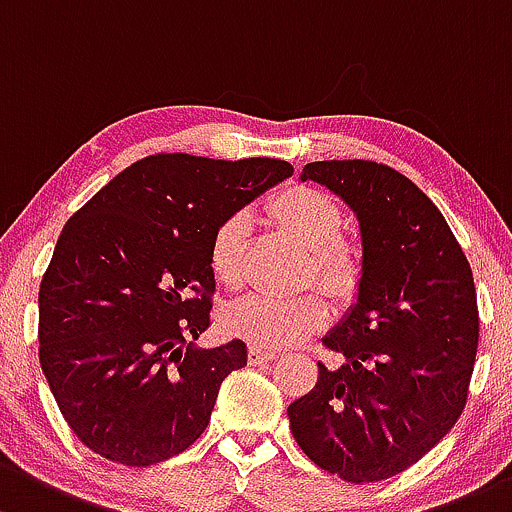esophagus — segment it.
<instances>
[{"label":"esophagus","mask_w":512,"mask_h":512,"mask_svg":"<svg viewBox=\"0 0 512 512\" xmlns=\"http://www.w3.org/2000/svg\"><path fill=\"white\" fill-rule=\"evenodd\" d=\"M272 358H274V353L267 351V348H260V346H250V351H247V360H250V365L270 363Z\"/></svg>","instance_id":"1"}]
</instances>
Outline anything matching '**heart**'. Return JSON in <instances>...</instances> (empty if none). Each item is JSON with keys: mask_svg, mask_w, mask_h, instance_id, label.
Instances as JSON below:
<instances>
[{"mask_svg": "<svg viewBox=\"0 0 512 512\" xmlns=\"http://www.w3.org/2000/svg\"><path fill=\"white\" fill-rule=\"evenodd\" d=\"M267 215L309 245L306 282L316 279L336 297H348L358 289L365 272V250L360 240L341 233L343 211L328 193L304 184L287 186L267 201ZM245 242V213H230L215 225L208 242V265L223 287L238 289L245 279ZM326 319L328 304L319 292L299 297L252 294L225 311V328L252 346L284 348L314 333Z\"/></svg>", "mask_w": 512, "mask_h": 512, "instance_id": "heart-1", "label": "heart"}]
</instances>
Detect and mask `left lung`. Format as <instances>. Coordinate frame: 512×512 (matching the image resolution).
<instances>
[{
	"mask_svg": "<svg viewBox=\"0 0 512 512\" xmlns=\"http://www.w3.org/2000/svg\"><path fill=\"white\" fill-rule=\"evenodd\" d=\"M301 179L353 208L365 272L351 314L324 338L341 365L289 405L316 466L373 483L417 464L469 397L478 348L473 272L439 208L407 176L368 159L311 161Z\"/></svg>",
	"mask_w": 512,
	"mask_h": 512,
	"instance_id": "8db88e82",
	"label": "left lung"
}]
</instances>
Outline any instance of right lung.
Masks as SVG:
<instances>
[{"instance_id":"right-lung-1","label":"right lung","mask_w":512,"mask_h":512,"mask_svg":"<svg viewBox=\"0 0 512 512\" xmlns=\"http://www.w3.org/2000/svg\"><path fill=\"white\" fill-rule=\"evenodd\" d=\"M282 159L152 154L63 225L39 289V360L73 434L152 466L203 434L247 346H193L211 324L208 242L225 215L292 176Z\"/></svg>"}]
</instances>
